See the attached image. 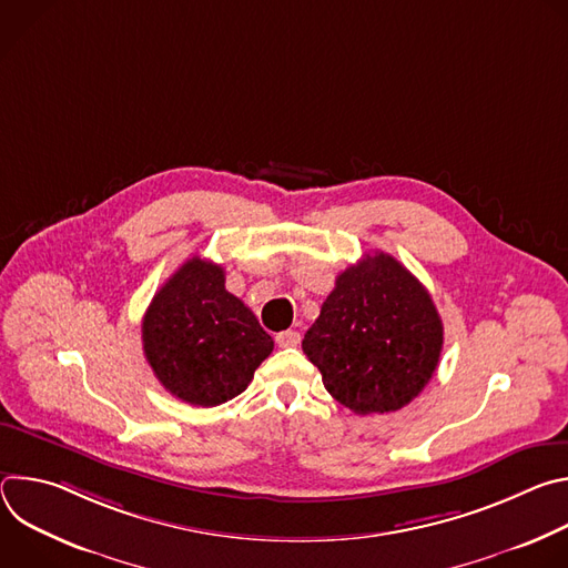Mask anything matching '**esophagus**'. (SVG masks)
Wrapping results in <instances>:
<instances>
[{
    "instance_id": "34e87169",
    "label": "esophagus",
    "mask_w": 568,
    "mask_h": 568,
    "mask_svg": "<svg viewBox=\"0 0 568 568\" xmlns=\"http://www.w3.org/2000/svg\"><path fill=\"white\" fill-rule=\"evenodd\" d=\"M276 344L281 348H294L301 344V335L296 331H285V333H278L276 335Z\"/></svg>"
}]
</instances>
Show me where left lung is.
<instances>
[{
  "instance_id": "8db88e82",
  "label": "left lung",
  "mask_w": 568,
  "mask_h": 568,
  "mask_svg": "<svg viewBox=\"0 0 568 568\" xmlns=\"http://www.w3.org/2000/svg\"><path fill=\"white\" fill-rule=\"evenodd\" d=\"M440 351L443 321L429 292L384 252L337 276L303 337L323 386L359 416L407 407L429 384Z\"/></svg>"
}]
</instances>
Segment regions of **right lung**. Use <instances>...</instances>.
Masks as SVG:
<instances>
[{"mask_svg":"<svg viewBox=\"0 0 568 568\" xmlns=\"http://www.w3.org/2000/svg\"><path fill=\"white\" fill-rule=\"evenodd\" d=\"M145 362L195 407L240 395L274 351L256 314L224 287V270L193 256L152 296L141 323Z\"/></svg>","mask_w":568,"mask_h":568,"instance_id":"add662e5","label":"right lung"}]
</instances>
